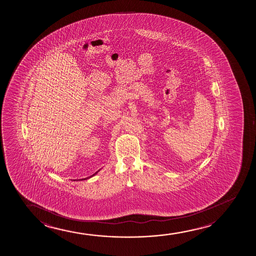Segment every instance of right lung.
Returning a JSON list of instances; mask_svg holds the SVG:
<instances>
[{
    "label": "right lung",
    "mask_w": 256,
    "mask_h": 256,
    "mask_svg": "<svg viewBox=\"0 0 256 256\" xmlns=\"http://www.w3.org/2000/svg\"><path fill=\"white\" fill-rule=\"evenodd\" d=\"M96 173H97V172H96ZM96 173H95V174H96ZM95 174H94V175H95ZM92 175V176H94Z\"/></svg>",
    "instance_id": "obj_1"
}]
</instances>
